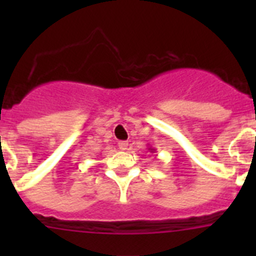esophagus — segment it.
Wrapping results in <instances>:
<instances>
[{"label": "esophagus", "instance_id": "esophagus-1", "mask_svg": "<svg viewBox=\"0 0 256 256\" xmlns=\"http://www.w3.org/2000/svg\"><path fill=\"white\" fill-rule=\"evenodd\" d=\"M128 146H130V144H128V142H126V141H120V142H119V144H118V148H120L122 151L128 150Z\"/></svg>", "mask_w": 256, "mask_h": 256}]
</instances>
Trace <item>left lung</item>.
Wrapping results in <instances>:
<instances>
[{"label": "left lung", "mask_w": 256, "mask_h": 256, "mask_svg": "<svg viewBox=\"0 0 256 256\" xmlns=\"http://www.w3.org/2000/svg\"><path fill=\"white\" fill-rule=\"evenodd\" d=\"M148 151H150V152H155V151H156V148H151V146H148Z\"/></svg>", "instance_id": "8db88e82"}]
</instances>
